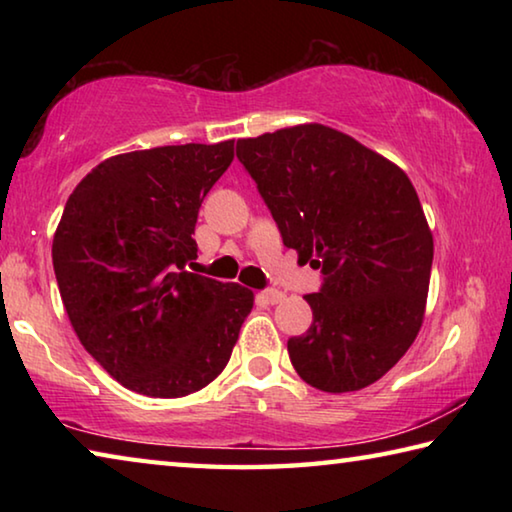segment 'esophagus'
I'll list each match as a JSON object with an SVG mask.
<instances>
[{
  "label": "esophagus",
  "instance_id": "34e87169",
  "mask_svg": "<svg viewBox=\"0 0 512 512\" xmlns=\"http://www.w3.org/2000/svg\"><path fill=\"white\" fill-rule=\"evenodd\" d=\"M259 298H262L266 305H277V302L284 300V293L275 291V289H266V291L259 293Z\"/></svg>",
  "mask_w": 512,
  "mask_h": 512
}]
</instances>
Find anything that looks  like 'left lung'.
Returning a JSON list of instances; mask_svg holds the SVG:
<instances>
[{
  "mask_svg": "<svg viewBox=\"0 0 512 512\" xmlns=\"http://www.w3.org/2000/svg\"><path fill=\"white\" fill-rule=\"evenodd\" d=\"M237 158L284 246L323 273L305 296L314 323L287 343L293 368L325 393L375 384L411 348L427 305L433 237L409 176L323 124L239 140Z\"/></svg>",
  "mask_w": 512,
  "mask_h": 512,
  "instance_id": "1",
  "label": "left lung"
}]
</instances>
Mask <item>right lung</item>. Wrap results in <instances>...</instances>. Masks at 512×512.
Masks as SVG:
<instances>
[{
	"label": "right lung",
	"mask_w": 512,
	"mask_h": 512,
	"mask_svg": "<svg viewBox=\"0 0 512 512\" xmlns=\"http://www.w3.org/2000/svg\"><path fill=\"white\" fill-rule=\"evenodd\" d=\"M235 140L158 146L97 164L51 246L76 336L110 377L149 397L201 391L228 366L253 291L185 271L198 210Z\"/></svg>",
	"instance_id": "1"
}]
</instances>
